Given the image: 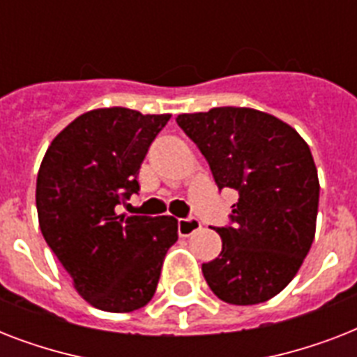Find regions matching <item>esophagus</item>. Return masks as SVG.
<instances>
[{
  "mask_svg": "<svg viewBox=\"0 0 357 357\" xmlns=\"http://www.w3.org/2000/svg\"><path fill=\"white\" fill-rule=\"evenodd\" d=\"M202 228V222L198 218L195 217H189V218H179L178 220V234L179 237H189L192 235L195 231Z\"/></svg>",
  "mask_w": 357,
  "mask_h": 357,
  "instance_id": "obj_1",
  "label": "esophagus"
}]
</instances>
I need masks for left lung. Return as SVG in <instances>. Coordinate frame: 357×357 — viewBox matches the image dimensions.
<instances>
[{"label": "left lung", "instance_id": "obj_1", "mask_svg": "<svg viewBox=\"0 0 357 357\" xmlns=\"http://www.w3.org/2000/svg\"><path fill=\"white\" fill-rule=\"evenodd\" d=\"M211 168L218 190L238 192L217 259L202 265L207 285L235 305L261 304L296 276L315 237L319 176L304 139L272 114L215 107L179 114Z\"/></svg>", "mask_w": 357, "mask_h": 357}]
</instances>
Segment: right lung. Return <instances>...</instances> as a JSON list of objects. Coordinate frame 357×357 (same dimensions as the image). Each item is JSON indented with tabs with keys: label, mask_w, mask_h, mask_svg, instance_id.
I'll list each match as a JSON object with an SVG mask.
<instances>
[{
	"label": "right lung",
	"mask_w": 357,
	"mask_h": 357,
	"mask_svg": "<svg viewBox=\"0 0 357 357\" xmlns=\"http://www.w3.org/2000/svg\"><path fill=\"white\" fill-rule=\"evenodd\" d=\"M170 114L126 107L81 114L53 139L36 178V211L47 246L98 310L128 313L151 300L174 217L119 215L139 192L140 162Z\"/></svg>",
	"instance_id": "1"
}]
</instances>
